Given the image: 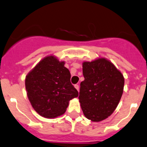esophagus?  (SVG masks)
<instances>
[{"instance_id":"obj_1","label":"esophagus","mask_w":147,"mask_h":147,"mask_svg":"<svg viewBox=\"0 0 147 147\" xmlns=\"http://www.w3.org/2000/svg\"><path fill=\"white\" fill-rule=\"evenodd\" d=\"M74 87H75V88L78 91V90H79V86H78V84H76L74 85Z\"/></svg>"}]
</instances>
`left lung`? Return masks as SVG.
I'll list each match as a JSON object with an SVG mask.
<instances>
[{
  "label": "left lung",
  "instance_id": "obj_1",
  "mask_svg": "<svg viewBox=\"0 0 147 147\" xmlns=\"http://www.w3.org/2000/svg\"><path fill=\"white\" fill-rule=\"evenodd\" d=\"M83 75L78 98L85 117L93 122L107 118L122 97L123 75L105 58L83 63Z\"/></svg>",
  "mask_w": 147,
  "mask_h": 147
}]
</instances>
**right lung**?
<instances>
[{"instance_id": "right-lung-1", "label": "right lung", "mask_w": 147, "mask_h": 147, "mask_svg": "<svg viewBox=\"0 0 147 147\" xmlns=\"http://www.w3.org/2000/svg\"><path fill=\"white\" fill-rule=\"evenodd\" d=\"M54 56L45 57L25 78L28 99L36 112L42 117L54 118L66 112L69 100L78 93L71 84V74Z\"/></svg>"}]
</instances>
